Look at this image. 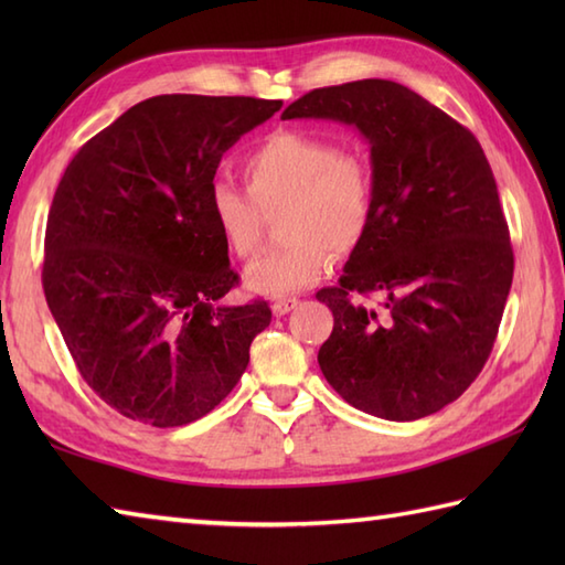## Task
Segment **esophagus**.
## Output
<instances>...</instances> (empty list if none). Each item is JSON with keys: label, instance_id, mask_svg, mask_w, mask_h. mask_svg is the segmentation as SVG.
Here are the masks:
<instances>
[{"label": "esophagus", "instance_id": "esophagus-1", "mask_svg": "<svg viewBox=\"0 0 565 565\" xmlns=\"http://www.w3.org/2000/svg\"><path fill=\"white\" fill-rule=\"evenodd\" d=\"M296 306H298V298L286 296V298H276V301L271 303V310H274L276 318H281V316H286V313H291V310H294Z\"/></svg>", "mask_w": 565, "mask_h": 565}]
</instances>
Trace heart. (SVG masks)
<instances>
[{
    "instance_id": "b5f03b06",
    "label": "heart",
    "mask_w": 565,
    "mask_h": 565,
    "mask_svg": "<svg viewBox=\"0 0 565 565\" xmlns=\"http://www.w3.org/2000/svg\"><path fill=\"white\" fill-rule=\"evenodd\" d=\"M247 191L213 182L209 213L223 243L249 257L262 235V213L281 209V247L264 252L245 269L249 291L284 296L313 286L338 255L356 249L374 221V174L354 150L308 130L281 128L243 162Z\"/></svg>"
}]
</instances>
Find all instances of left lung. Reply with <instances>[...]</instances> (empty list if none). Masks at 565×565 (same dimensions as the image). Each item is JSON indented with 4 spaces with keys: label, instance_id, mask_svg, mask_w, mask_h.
Returning <instances> with one entry per match:
<instances>
[{
    "label": "left lung",
    "instance_id": "obj_1",
    "mask_svg": "<svg viewBox=\"0 0 565 565\" xmlns=\"http://www.w3.org/2000/svg\"><path fill=\"white\" fill-rule=\"evenodd\" d=\"M281 118H332L371 146L374 221L338 286L316 294L334 328L322 376L356 411L395 423L454 403L498 338L514 255L481 142L391 79H359L296 99ZM379 292L366 309L356 295Z\"/></svg>",
    "mask_w": 565,
    "mask_h": 565
}]
</instances>
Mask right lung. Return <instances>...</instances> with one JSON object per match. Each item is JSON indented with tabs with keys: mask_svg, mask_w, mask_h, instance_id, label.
Masks as SVG:
<instances>
[{
	"mask_svg": "<svg viewBox=\"0 0 565 565\" xmlns=\"http://www.w3.org/2000/svg\"><path fill=\"white\" fill-rule=\"evenodd\" d=\"M281 109L162 94L84 142L55 189L43 291L82 379L128 419L182 427L235 388L267 301L227 306L239 276L209 213L223 152Z\"/></svg>",
	"mask_w": 565,
	"mask_h": 565,
	"instance_id": "1",
	"label": "right lung"
}]
</instances>
